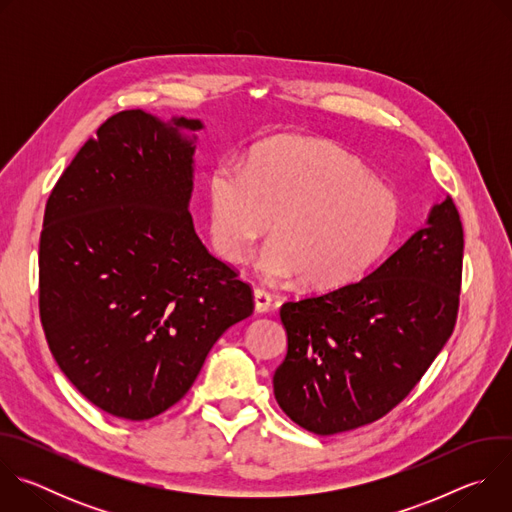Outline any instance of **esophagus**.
Masks as SVG:
<instances>
[{"mask_svg": "<svg viewBox=\"0 0 512 512\" xmlns=\"http://www.w3.org/2000/svg\"><path fill=\"white\" fill-rule=\"evenodd\" d=\"M253 298H255V310L257 312H267L269 308H271V302H273V298H271V294L269 291H265V289H261V287H257L255 289V294H253Z\"/></svg>", "mask_w": 512, "mask_h": 512, "instance_id": "esophagus-1", "label": "esophagus"}]
</instances>
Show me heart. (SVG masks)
Masks as SVG:
<instances>
[{
  "label": "heart",
  "instance_id": "obj_1",
  "mask_svg": "<svg viewBox=\"0 0 512 512\" xmlns=\"http://www.w3.org/2000/svg\"><path fill=\"white\" fill-rule=\"evenodd\" d=\"M214 249L245 263L273 225L257 271L269 283L300 275L316 289L356 281L391 249L399 198L358 160L330 143L281 137L251 154L249 166L216 162L206 180Z\"/></svg>",
  "mask_w": 512,
  "mask_h": 512
}]
</instances>
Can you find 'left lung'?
Masks as SVG:
<instances>
[{
	"label": "left lung",
	"mask_w": 512,
	"mask_h": 512,
	"mask_svg": "<svg viewBox=\"0 0 512 512\" xmlns=\"http://www.w3.org/2000/svg\"><path fill=\"white\" fill-rule=\"evenodd\" d=\"M462 257L464 229L448 196L367 277L285 302L287 354L273 375L285 415L332 435L397 407L454 332Z\"/></svg>",
	"instance_id": "left-lung-1"
}]
</instances>
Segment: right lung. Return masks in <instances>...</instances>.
<instances>
[{
    "mask_svg": "<svg viewBox=\"0 0 512 512\" xmlns=\"http://www.w3.org/2000/svg\"><path fill=\"white\" fill-rule=\"evenodd\" d=\"M141 109L111 115L52 188L40 233V322L99 409L152 419L178 403L212 344L253 314V289L194 233V145Z\"/></svg>",
    "mask_w": 512,
    "mask_h": 512,
    "instance_id": "add662e5",
    "label": "right lung"
}]
</instances>
